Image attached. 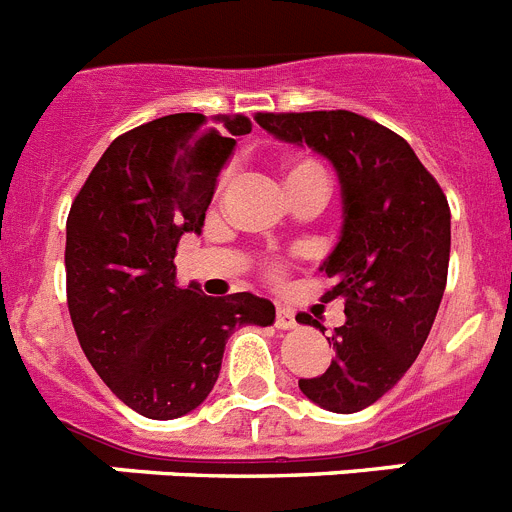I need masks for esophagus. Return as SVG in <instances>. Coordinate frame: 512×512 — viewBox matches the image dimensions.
Here are the masks:
<instances>
[{
    "label": "esophagus",
    "instance_id": "obj_1",
    "mask_svg": "<svg viewBox=\"0 0 512 512\" xmlns=\"http://www.w3.org/2000/svg\"><path fill=\"white\" fill-rule=\"evenodd\" d=\"M277 328L279 330H292L297 328V320H295V312L289 310V307H277Z\"/></svg>",
    "mask_w": 512,
    "mask_h": 512
}]
</instances>
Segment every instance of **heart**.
I'll use <instances>...</instances> for the list:
<instances>
[{
  "label": "heart",
  "instance_id": "heart-1",
  "mask_svg": "<svg viewBox=\"0 0 512 512\" xmlns=\"http://www.w3.org/2000/svg\"><path fill=\"white\" fill-rule=\"evenodd\" d=\"M230 174L225 171L223 179H220V189L228 184ZM284 184L287 187H297V184H320V187L328 189V176H325V169L312 161V158H295L287 164V174H284Z\"/></svg>",
  "mask_w": 512,
  "mask_h": 512
}]
</instances>
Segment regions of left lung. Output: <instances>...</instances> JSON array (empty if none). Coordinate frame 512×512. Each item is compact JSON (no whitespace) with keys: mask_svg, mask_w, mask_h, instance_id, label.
Masks as SVG:
<instances>
[{"mask_svg":"<svg viewBox=\"0 0 512 512\" xmlns=\"http://www.w3.org/2000/svg\"><path fill=\"white\" fill-rule=\"evenodd\" d=\"M256 122L323 156L341 184V233L320 271L346 323L328 336L336 359L300 390L330 413H359L405 377L431 333L449 271V202L408 140L356 112H259ZM300 323L320 328L307 315Z\"/></svg>","mask_w":512,"mask_h":512,"instance_id":"obj_1","label":"left lung"}]
</instances>
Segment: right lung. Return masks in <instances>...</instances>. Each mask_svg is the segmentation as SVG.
I'll list each match as a JSON object with an SVG mask.
<instances>
[{
    "label": "right lung",
    "mask_w": 512,
    "mask_h": 512,
    "mask_svg": "<svg viewBox=\"0 0 512 512\" xmlns=\"http://www.w3.org/2000/svg\"><path fill=\"white\" fill-rule=\"evenodd\" d=\"M179 112L120 135L76 194L66 223L69 312L94 372L130 410L174 420L200 408L241 325L274 323L264 297L176 284V246L202 233L217 176L248 117Z\"/></svg>",
    "instance_id": "right-lung-1"
}]
</instances>
